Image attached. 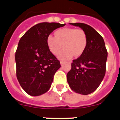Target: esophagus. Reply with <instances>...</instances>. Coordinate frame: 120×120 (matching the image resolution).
Returning a JSON list of instances; mask_svg holds the SVG:
<instances>
[{"label":"esophagus","instance_id":"esophagus-1","mask_svg":"<svg viewBox=\"0 0 120 120\" xmlns=\"http://www.w3.org/2000/svg\"><path fill=\"white\" fill-rule=\"evenodd\" d=\"M64 61H61V62H60V64H61V66H62V65H63V64H64Z\"/></svg>","mask_w":120,"mask_h":120}]
</instances>
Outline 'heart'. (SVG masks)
<instances>
[{
  "label": "heart",
  "instance_id": "b5f03b06",
  "mask_svg": "<svg viewBox=\"0 0 120 120\" xmlns=\"http://www.w3.org/2000/svg\"><path fill=\"white\" fill-rule=\"evenodd\" d=\"M55 37L49 35L46 44L52 54L57 55L61 60H68L74 56L79 57L85 51L88 43L86 34L82 29L65 27L54 32Z\"/></svg>",
  "mask_w": 120,
  "mask_h": 120
}]
</instances>
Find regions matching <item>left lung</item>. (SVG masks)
Wrapping results in <instances>:
<instances>
[{
    "mask_svg": "<svg viewBox=\"0 0 120 120\" xmlns=\"http://www.w3.org/2000/svg\"><path fill=\"white\" fill-rule=\"evenodd\" d=\"M86 32L88 43L84 53L73 60L67 74V82L72 91L87 95L98 88L105 74L107 51L102 37L90 26L84 23H69Z\"/></svg>",
    "mask_w": 120,
    "mask_h": 120,
    "instance_id": "left-lung-1",
    "label": "left lung"
}]
</instances>
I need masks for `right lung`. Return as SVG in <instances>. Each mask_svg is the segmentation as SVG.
<instances>
[{"mask_svg":"<svg viewBox=\"0 0 120 120\" xmlns=\"http://www.w3.org/2000/svg\"><path fill=\"white\" fill-rule=\"evenodd\" d=\"M66 24L41 22L30 28L19 41L15 54L16 77L27 93L38 96L47 92L60 62L49 51L46 38Z\"/></svg>","mask_w":120,"mask_h":120,"instance_id":"add662e5","label":"right lung"}]
</instances>
